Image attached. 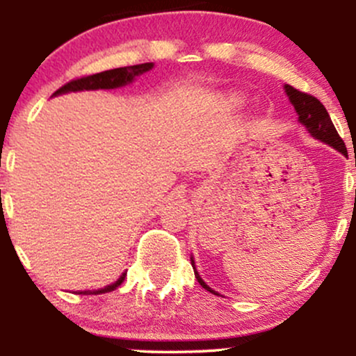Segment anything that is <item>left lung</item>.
<instances>
[{
	"label": "left lung",
	"instance_id": "1",
	"mask_svg": "<svg viewBox=\"0 0 356 356\" xmlns=\"http://www.w3.org/2000/svg\"><path fill=\"white\" fill-rule=\"evenodd\" d=\"M284 93L288 95L289 102L296 110L298 122L305 127L306 132L309 134L313 138L323 142V144L330 145L332 149L338 150V152L346 155V147L345 142L341 140V137L338 136L337 129H334L332 118H330L326 108L323 107V104L318 99H314L313 95H308V93L298 92L296 88H293L291 85H284ZM191 264L194 268V275L197 277L199 284L202 286L204 289L212 293V295H219L218 291L211 288V286L206 284V281L202 280L201 275L195 269V261L194 256H191Z\"/></svg>",
	"mask_w": 356,
	"mask_h": 356
}]
</instances>
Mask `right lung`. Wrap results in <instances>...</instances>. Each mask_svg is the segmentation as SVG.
I'll return each mask as SVG.
<instances>
[{
  "label": "right lung",
  "mask_w": 356,
  "mask_h": 356,
  "mask_svg": "<svg viewBox=\"0 0 356 356\" xmlns=\"http://www.w3.org/2000/svg\"><path fill=\"white\" fill-rule=\"evenodd\" d=\"M154 63H140V65H132V67H122V68H113V70L100 72L97 75L83 76V79L73 80L70 83L63 85L60 90H56L51 97L65 95V93L72 92H92V90H113V88H122L125 85H130L137 76L144 75L145 72L152 70ZM127 276V271L122 273L120 277L113 283L100 289H93V291H79V295H102V293H110L113 289H117L118 286L124 283Z\"/></svg>",
  "instance_id": "right-lung-1"
}]
</instances>
